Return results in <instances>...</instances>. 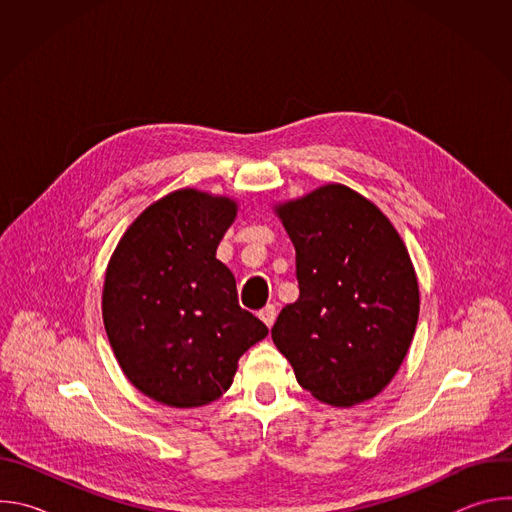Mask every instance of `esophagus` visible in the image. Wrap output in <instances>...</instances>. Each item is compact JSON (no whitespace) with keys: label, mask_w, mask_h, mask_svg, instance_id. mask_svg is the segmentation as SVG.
Listing matches in <instances>:
<instances>
[{"label":"esophagus","mask_w":512,"mask_h":512,"mask_svg":"<svg viewBox=\"0 0 512 512\" xmlns=\"http://www.w3.org/2000/svg\"><path fill=\"white\" fill-rule=\"evenodd\" d=\"M259 318H261V322H263L267 328H271V326L275 324V318H277L275 306H265V308L259 312Z\"/></svg>","instance_id":"1"}]
</instances>
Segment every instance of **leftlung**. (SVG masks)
I'll list each match as a JSON object with an SVG mask.
<instances>
[{
  "label": "left lung",
  "mask_w": 512,
  "mask_h": 512,
  "mask_svg": "<svg viewBox=\"0 0 512 512\" xmlns=\"http://www.w3.org/2000/svg\"><path fill=\"white\" fill-rule=\"evenodd\" d=\"M296 247L298 302L271 338L318 401L352 407L399 371L419 318L409 253L389 218L342 184L275 206Z\"/></svg>",
  "instance_id": "obj_1"
}]
</instances>
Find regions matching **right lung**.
Segmentation results:
<instances>
[{"mask_svg": "<svg viewBox=\"0 0 512 512\" xmlns=\"http://www.w3.org/2000/svg\"><path fill=\"white\" fill-rule=\"evenodd\" d=\"M237 202L194 188L145 208L113 251L103 285V324L135 389L170 407L216 401L239 358L267 336L243 310L216 247Z\"/></svg>", "mask_w": 512, "mask_h": 512, "instance_id": "1", "label": "right lung"}]
</instances>
